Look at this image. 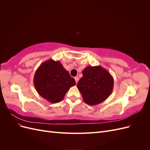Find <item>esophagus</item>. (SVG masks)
<instances>
[{"mask_svg": "<svg viewBox=\"0 0 150 150\" xmlns=\"http://www.w3.org/2000/svg\"><path fill=\"white\" fill-rule=\"evenodd\" d=\"M74 79H75V81H76V83H78V81H79V78L78 76H76V77H75L74 78Z\"/></svg>", "mask_w": 150, "mask_h": 150, "instance_id": "obj_1", "label": "esophagus"}]
</instances>
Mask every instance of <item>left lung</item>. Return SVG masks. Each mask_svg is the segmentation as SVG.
Returning <instances> with one entry per match:
<instances>
[{"instance_id":"obj_1","label":"left lung","mask_w":150,"mask_h":150,"mask_svg":"<svg viewBox=\"0 0 150 150\" xmlns=\"http://www.w3.org/2000/svg\"><path fill=\"white\" fill-rule=\"evenodd\" d=\"M82 73L77 87L84 101L89 105H96L105 101L114 86V79L110 72L101 66H89Z\"/></svg>"}]
</instances>
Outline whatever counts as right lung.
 <instances>
[{"label": "right lung", "instance_id": "obj_1", "mask_svg": "<svg viewBox=\"0 0 150 150\" xmlns=\"http://www.w3.org/2000/svg\"><path fill=\"white\" fill-rule=\"evenodd\" d=\"M75 84L74 79L61 63L52 59L43 62L34 76V85L37 92L51 103L61 101L67 91Z\"/></svg>", "mask_w": 150, "mask_h": 150}]
</instances>
